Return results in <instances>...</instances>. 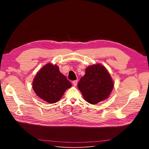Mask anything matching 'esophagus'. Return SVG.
I'll return each mask as SVG.
<instances>
[{"label":"esophagus","mask_w":149,"mask_h":149,"mask_svg":"<svg viewBox=\"0 0 149 149\" xmlns=\"http://www.w3.org/2000/svg\"><path fill=\"white\" fill-rule=\"evenodd\" d=\"M77 83H78V80H74L73 81V84L74 86H76L77 85Z\"/></svg>","instance_id":"34e87169"}]
</instances>
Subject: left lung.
<instances>
[{
  "instance_id": "obj_1",
  "label": "left lung",
  "mask_w": 149,
  "mask_h": 149,
  "mask_svg": "<svg viewBox=\"0 0 149 149\" xmlns=\"http://www.w3.org/2000/svg\"><path fill=\"white\" fill-rule=\"evenodd\" d=\"M84 100L92 104L104 101L111 94L114 83L109 73L101 65L88 66L78 84Z\"/></svg>"
}]
</instances>
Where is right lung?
<instances>
[{
  "instance_id": "1",
  "label": "right lung",
  "mask_w": 149,
  "mask_h": 149,
  "mask_svg": "<svg viewBox=\"0 0 149 149\" xmlns=\"http://www.w3.org/2000/svg\"><path fill=\"white\" fill-rule=\"evenodd\" d=\"M33 89L36 94L42 100L50 104L60 100L71 83L62 74L58 67L49 63L40 70L33 81Z\"/></svg>"
}]
</instances>
